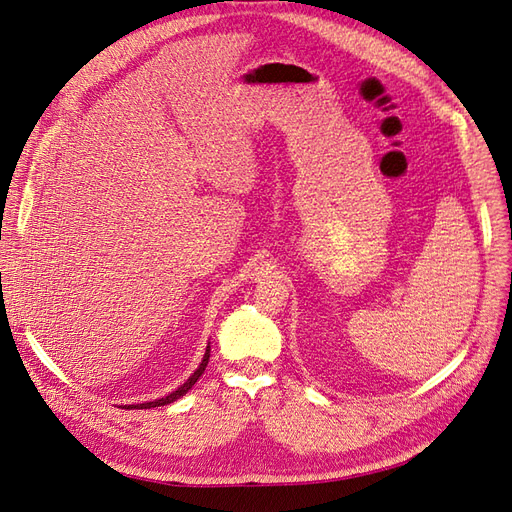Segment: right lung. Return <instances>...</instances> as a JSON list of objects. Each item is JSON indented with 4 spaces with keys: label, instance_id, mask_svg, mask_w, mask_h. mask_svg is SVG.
Here are the masks:
<instances>
[{
    "label": "right lung",
    "instance_id": "add662e5",
    "mask_svg": "<svg viewBox=\"0 0 512 512\" xmlns=\"http://www.w3.org/2000/svg\"><path fill=\"white\" fill-rule=\"evenodd\" d=\"M209 352H211V346H207V350H205V356H203V361H200V365H198V369L194 371V374L185 380L177 391H173V393H168L166 397H160V399H153V401H145V404H132V406H126V408H138V410H147V408H158V406H168V404H173V401H177L179 397H183L185 393H188L192 386L196 384V380L203 376V371H205V367H207V363H209Z\"/></svg>",
    "mask_w": 512,
    "mask_h": 512
}]
</instances>
